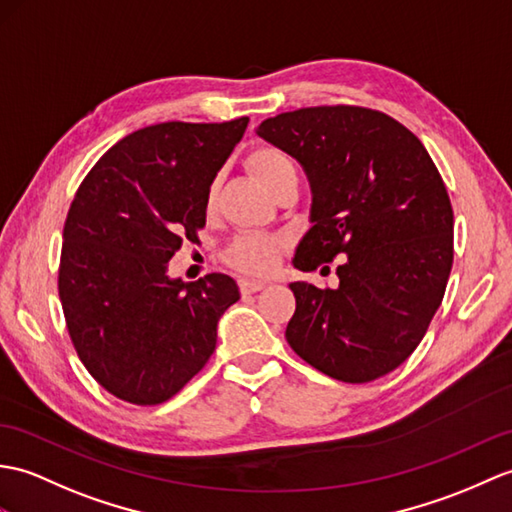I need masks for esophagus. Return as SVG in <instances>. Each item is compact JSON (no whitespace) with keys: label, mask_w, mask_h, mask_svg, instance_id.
Returning <instances> with one entry per match:
<instances>
[{"label":"esophagus","mask_w":512,"mask_h":512,"mask_svg":"<svg viewBox=\"0 0 512 512\" xmlns=\"http://www.w3.org/2000/svg\"><path fill=\"white\" fill-rule=\"evenodd\" d=\"M237 285H240V292H242V294H251V292H257V290H261V288H266V281L240 279V281H237Z\"/></svg>","instance_id":"obj_1"}]
</instances>
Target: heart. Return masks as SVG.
I'll return each mask as SVG.
<instances>
[{
  "mask_svg": "<svg viewBox=\"0 0 512 512\" xmlns=\"http://www.w3.org/2000/svg\"><path fill=\"white\" fill-rule=\"evenodd\" d=\"M248 168L257 176V181L264 185L270 194H277L279 189L296 181V168L292 159L279 148L272 146H259L251 154H248ZM218 198V181H213L207 189L205 207L211 211L216 207ZM283 251V240L279 235L268 233H244L229 244L227 253H224V261L244 275H266L277 266V261Z\"/></svg>",
  "mask_w": 512,
  "mask_h": 512,
  "instance_id": "b5f03b06",
  "label": "heart"
}]
</instances>
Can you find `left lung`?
<instances>
[{
	"instance_id": "left-lung-1",
	"label": "left lung",
	"mask_w": 512,
	"mask_h": 512,
	"mask_svg": "<svg viewBox=\"0 0 512 512\" xmlns=\"http://www.w3.org/2000/svg\"><path fill=\"white\" fill-rule=\"evenodd\" d=\"M257 135L303 165L312 222L294 255L303 272L336 257L338 288L290 283L294 353L338 382L366 384L419 347L454 264V209L421 139L366 106H310ZM329 266H323V272Z\"/></svg>"
}]
</instances>
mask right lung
I'll return each instance as SVG.
<instances>
[{
    "instance_id": "add662e5",
    "label": "right lung",
    "mask_w": 512,
    "mask_h": 512,
    "mask_svg": "<svg viewBox=\"0 0 512 512\" xmlns=\"http://www.w3.org/2000/svg\"><path fill=\"white\" fill-rule=\"evenodd\" d=\"M248 117L163 122L104 152L71 200L58 296L91 377L117 399L159 406L211 358L218 320L240 299L231 277H168L183 242H198L207 189Z\"/></svg>"
}]
</instances>
